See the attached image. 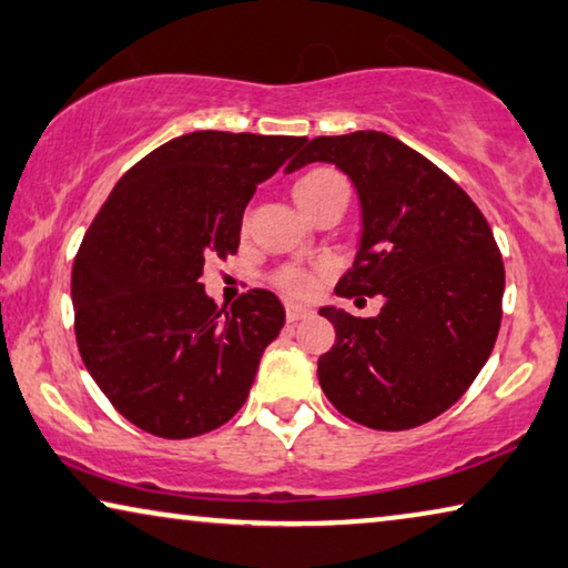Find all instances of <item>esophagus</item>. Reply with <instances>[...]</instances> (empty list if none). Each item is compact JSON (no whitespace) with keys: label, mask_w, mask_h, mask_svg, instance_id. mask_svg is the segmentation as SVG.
<instances>
[{"label":"esophagus","mask_w":568,"mask_h":568,"mask_svg":"<svg viewBox=\"0 0 568 568\" xmlns=\"http://www.w3.org/2000/svg\"><path fill=\"white\" fill-rule=\"evenodd\" d=\"M284 312H286V320H290V322H300V320L310 317V314H312L310 307H302V304H294V302H286Z\"/></svg>","instance_id":"34e87169"}]
</instances>
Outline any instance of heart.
I'll return each mask as SVG.
<instances>
[{
	"instance_id": "obj_1",
	"label": "heart",
	"mask_w": 568,
	"mask_h": 568,
	"mask_svg": "<svg viewBox=\"0 0 568 568\" xmlns=\"http://www.w3.org/2000/svg\"><path fill=\"white\" fill-rule=\"evenodd\" d=\"M339 187H347V180L337 170L314 168L294 182V197L296 203L304 207V213H310L322 197H327L333 190H339ZM327 274H329V264H314V266L284 264L272 274V286L276 292L292 296V300H310Z\"/></svg>"
}]
</instances>
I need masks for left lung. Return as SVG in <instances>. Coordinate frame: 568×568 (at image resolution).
<instances>
[{
  "label": "left lung",
  "mask_w": 568,
  "mask_h": 568,
  "mask_svg": "<svg viewBox=\"0 0 568 568\" xmlns=\"http://www.w3.org/2000/svg\"><path fill=\"white\" fill-rule=\"evenodd\" d=\"M310 162L343 170L363 207L361 248L337 296H383L375 317L320 310L335 327V345L317 361L320 386L368 429H414L457 404L493 353L500 248L473 197L396 136H317L286 172Z\"/></svg>",
  "instance_id": "8db88e82"
}]
</instances>
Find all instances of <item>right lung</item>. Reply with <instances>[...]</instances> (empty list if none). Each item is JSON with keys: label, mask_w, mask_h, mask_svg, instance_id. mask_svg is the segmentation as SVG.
Wrapping results in <instances>:
<instances>
[{"label": "right lung", "mask_w": 568, "mask_h": 568, "mask_svg": "<svg viewBox=\"0 0 568 568\" xmlns=\"http://www.w3.org/2000/svg\"><path fill=\"white\" fill-rule=\"evenodd\" d=\"M307 136L193 132L111 190L73 261L75 343L116 412L162 439L223 426L246 404L284 307L251 290L217 307L207 258L239 251L243 207Z\"/></svg>", "instance_id": "1"}]
</instances>
